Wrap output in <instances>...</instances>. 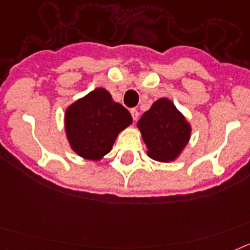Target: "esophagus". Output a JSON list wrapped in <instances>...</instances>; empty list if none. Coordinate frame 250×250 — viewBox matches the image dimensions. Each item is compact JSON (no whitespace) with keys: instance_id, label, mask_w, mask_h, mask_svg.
Instances as JSON below:
<instances>
[{"instance_id":"esophagus-1","label":"esophagus","mask_w":250,"mask_h":250,"mask_svg":"<svg viewBox=\"0 0 250 250\" xmlns=\"http://www.w3.org/2000/svg\"><path fill=\"white\" fill-rule=\"evenodd\" d=\"M129 113H131L132 119H133V121H137L138 116H140V113H138V110L136 109V108H131V109H129Z\"/></svg>"}]
</instances>
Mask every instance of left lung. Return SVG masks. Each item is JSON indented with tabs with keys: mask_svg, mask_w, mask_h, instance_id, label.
<instances>
[{
	"mask_svg": "<svg viewBox=\"0 0 250 250\" xmlns=\"http://www.w3.org/2000/svg\"><path fill=\"white\" fill-rule=\"evenodd\" d=\"M147 153L156 161H173L186 146L191 128L172 102L158 99L138 121Z\"/></svg>",
	"mask_w": 250,
	"mask_h": 250,
	"instance_id": "8db88e82",
	"label": "left lung"
}]
</instances>
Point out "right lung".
<instances>
[{
	"instance_id": "obj_1",
	"label": "right lung",
	"mask_w": 250,
	"mask_h": 250,
	"mask_svg": "<svg viewBox=\"0 0 250 250\" xmlns=\"http://www.w3.org/2000/svg\"><path fill=\"white\" fill-rule=\"evenodd\" d=\"M131 123L129 112L103 88L71 104L65 113V129L71 148L89 160L107 155L117 134Z\"/></svg>"
}]
</instances>
